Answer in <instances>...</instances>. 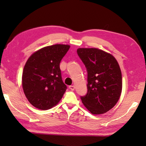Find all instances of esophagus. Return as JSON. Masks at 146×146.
<instances>
[{
  "label": "esophagus",
  "instance_id": "esophagus-1",
  "mask_svg": "<svg viewBox=\"0 0 146 146\" xmlns=\"http://www.w3.org/2000/svg\"><path fill=\"white\" fill-rule=\"evenodd\" d=\"M69 88H70V89L71 90H75V86H74V85H71V86H70Z\"/></svg>",
  "mask_w": 146,
  "mask_h": 146
}]
</instances>
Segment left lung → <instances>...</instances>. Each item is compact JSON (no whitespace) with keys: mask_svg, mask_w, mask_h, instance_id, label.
<instances>
[{"mask_svg":"<svg viewBox=\"0 0 146 146\" xmlns=\"http://www.w3.org/2000/svg\"><path fill=\"white\" fill-rule=\"evenodd\" d=\"M77 53L88 72V93L81 97L83 104L92 114L107 112L116 105L122 93L119 63L112 54L98 48H78Z\"/></svg>","mask_w":146,"mask_h":146,"instance_id":"8db88e82","label":"left lung"}]
</instances>
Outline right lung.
<instances>
[{
	"mask_svg": "<svg viewBox=\"0 0 146 146\" xmlns=\"http://www.w3.org/2000/svg\"><path fill=\"white\" fill-rule=\"evenodd\" d=\"M68 44L46 46L30 56L24 67L22 85L29 103L40 110L56 106L66 90L60 63L69 50Z\"/></svg>",
	"mask_w": 146,
	"mask_h": 146,
	"instance_id": "obj_1",
	"label": "right lung"
}]
</instances>
